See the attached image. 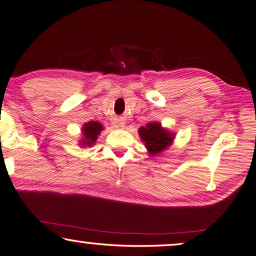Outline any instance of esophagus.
Segmentation results:
<instances>
[{
    "instance_id": "34e87169",
    "label": "esophagus",
    "mask_w": 256,
    "mask_h": 256,
    "mask_svg": "<svg viewBox=\"0 0 256 256\" xmlns=\"http://www.w3.org/2000/svg\"><path fill=\"white\" fill-rule=\"evenodd\" d=\"M124 124H126V122H124V119H117V120H114V122L112 126L114 128H124Z\"/></svg>"
}]
</instances>
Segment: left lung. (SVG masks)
Wrapping results in <instances>:
<instances>
[{"label": "left lung", "mask_w": 256, "mask_h": 256, "mask_svg": "<svg viewBox=\"0 0 256 256\" xmlns=\"http://www.w3.org/2000/svg\"><path fill=\"white\" fill-rule=\"evenodd\" d=\"M139 137L142 140L148 154L150 156H158L166 150L175 139V132L162 127L160 122H152L138 129Z\"/></svg>", "instance_id": "1"}]
</instances>
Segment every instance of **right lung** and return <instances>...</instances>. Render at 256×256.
<instances>
[{
    "mask_svg": "<svg viewBox=\"0 0 256 256\" xmlns=\"http://www.w3.org/2000/svg\"><path fill=\"white\" fill-rule=\"evenodd\" d=\"M104 126L99 122H86L82 128H81V138L79 140V146L81 148L94 146Z\"/></svg>",
    "mask_w": 256,
    "mask_h": 256,
    "instance_id": "right-lung-1",
    "label": "right lung"
}]
</instances>
